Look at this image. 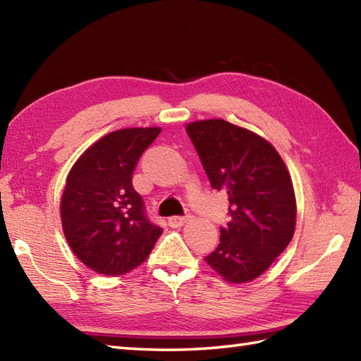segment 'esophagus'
<instances>
[{
	"instance_id": "obj_1",
	"label": "esophagus",
	"mask_w": 361,
	"mask_h": 361,
	"mask_svg": "<svg viewBox=\"0 0 361 361\" xmlns=\"http://www.w3.org/2000/svg\"><path fill=\"white\" fill-rule=\"evenodd\" d=\"M188 220H190V217H189V216H186V217H171V219H169V226H172V228H178V226H183V225H185Z\"/></svg>"
}]
</instances>
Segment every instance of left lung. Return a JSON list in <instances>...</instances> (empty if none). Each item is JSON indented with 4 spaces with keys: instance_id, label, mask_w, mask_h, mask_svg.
Returning <instances> with one entry per match:
<instances>
[{
    "instance_id": "obj_1",
    "label": "left lung",
    "mask_w": 361,
    "mask_h": 361,
    "mask_svg": "<svg viewBox=\"0 0 361 361\" xmlns=\"http://www.w3.org/2000/svg\"><path fill=\"white\" fill-rule=\"evenodd\" d=\"M186 132L212 189L228 194L231 214L206 264L226 282L255 281L295 234L296 197L288 169L265 137L228 121H194Z\"/></svg>"
}]
</instances>
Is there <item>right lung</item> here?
Wrapping results in <instances>:
<instances>
[{
  "label": "right lung",
  "instance_id": "add662e5",
  "mask_svg": "<svg viewBox=\"0 0 361 361\" xmlns=\"http://www.w3.org/2000/svg\"><path fill=\"white\" fill-rule=\"evenodd\" d=\"M159 127L121 128L82 153L66 176L60 200L65 239L82 264L105 276L141 265L163 229L144 214L132 175Z\"/></svg>",
  "mask_w": 361,
  "mask_h": 361
}]
</instances>
